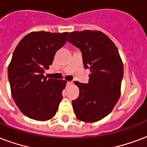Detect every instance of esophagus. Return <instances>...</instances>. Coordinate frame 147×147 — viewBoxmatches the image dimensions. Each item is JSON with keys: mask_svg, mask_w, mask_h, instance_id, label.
<instances>
[{"mask_svg": "<svg viewBox=\"0 0 147 147\" xmlns=\"http://www.w3.org/2000/svg\"><path fill=\"white\" fill-rule=\"evenodd\" d=\"M71 84H72V82H67V86H71Z\"/></svg>", "mask_w": 147, "mask_h": 147, "instance_id": "34e87169", "label": "esophagus"}]
</instances>
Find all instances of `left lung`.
I'll list each match as a JSON object with an SVG mask.
<instances>
[{"label":"left lung","instance_id":"obj_1","mask_svg":"<svg viewBox=\"0 0 147 147\" xmlns=\"http://www.w3.org/2000/svg\"><path fill=\"white\" fill-rule=\"evenodd\" d=\"M68 42L81 50L90 69L88 83L75 82L79 96L72 101L73 110L78 120L95 123L110 113L120 97L123 61L113 41L99 31H72Z\"/></svg>","mask_w":147,"mask_h":147}]
</instances>
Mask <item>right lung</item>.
I'll return each mask as SVG.
<instances>
[{"label": "right lung", "mask_w": 147, "mask_h": 147, "mask_svg": "<svg viewBox=\"0 0 147 147\" xmlns=\"http://www.w3.org/2000/svg\"><path fill=\"white\" fill-rule=\"evenodd\" d=\"M69 32L33 31L21 39L8 65L12 98L22 113L37 121L53 118L62 99L66 81L47 79L43 73Z\"/></svg>", "instance_id": "obj_1"}]
</instances>
